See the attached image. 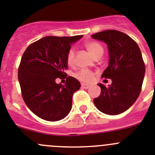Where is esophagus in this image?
<instances>
[{
    "label": "esophagus",
    "mask_w": 155,
    "mask_h": 155,
    "mask_svg": "<svg viewBox=\"0 0 155 155\" xmlns=\"http://www.w3.org/2000/svg\"><path fill=\"white\" fill-rule=\"evenodd\" d=\"M81 87H82V89H88V88L89 87V85L85 84V83H82V84H81Z\"/></svg>",
    "instance_id": "esophagus-1"
}]
</instances>
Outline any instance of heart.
<instances>
[{
	"mask_svg": "<svg viewBox=\"0 0 155 155\" xmlns=\"http://www.w3.org/2000/svg\"><path fill=\"white\" fill-rule=\"evenodd\" d=\"M85 47L94 58L101 57L104 53V47L97 41H89L85 43ZM75 61V53L73 49L69 50L66 54V63L73 66ZM95 73L89 69H81L75 74L76 79L82 82H91L94 79Z\"/></svg>",
	"mask_w": 155,
	"mask_h": 155,
	"instance_id": "obj_1",
	"label": "heart"
}]
</instances>
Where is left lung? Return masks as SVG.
I'll return each instance as SVG.
<instances>
[{
	"instance_id": "8db88e82",
	"label": "left lung",
	"mask_w": 155,
	"mask_h": 155,
	"mask_svg": "<svg viewBox=\"0 0 155 155\" xmlns=\"http://www.w3.org/2000/svg\"><path fill=\"white\" fill-rule=\"evenodd\" d=\"M92 37L108 46L109 63L102 78L112 82L108 87L99 83L101 94L94 104L103 113L118 115L134 103L141 91L145 66L141 50L133 39L118 30H104Z\"/></svg>"
}]
</instances>
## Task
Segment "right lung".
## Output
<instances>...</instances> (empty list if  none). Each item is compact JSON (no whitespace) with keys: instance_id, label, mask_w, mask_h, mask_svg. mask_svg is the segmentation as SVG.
<instances>
[{"instance_id":"add662e5","label":"right lung","mask_w":155,"mask_h":155,"mask_svg":"<svg viewBox=\"0 0 155 155\" xmlns=\"http://www.w3.org/2000/svg\"><path fill=\"white\" fill-rule=\"evenodd\" d=\"M45 37L29 45L21 58L18 79L24 102L30 110L46 121L64 118L72 108V98L80 88V82L67 76L66 54L71 44L82 38ZM66 78L65 86L55 79Z\"/></svg>"}]
</instances>
